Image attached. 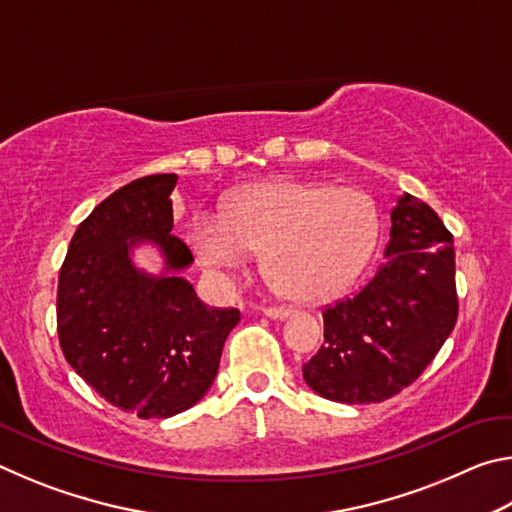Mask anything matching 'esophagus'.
<instances>
[{
  "mask_svg": "<svg viewBox=\"0 0 512 512\" xmlns=\"http://www.w3.org/2000/svg\"><path fill=\"white\" fill-rule=\"evenodd\" d=\"M264 316L273 318V320H284L291 316V309H284V307H266L264 309Z\"/></svg>",
  "mask_w": 512,
  "mask_h": 512,
  "instance_id": "esophagus-1",
  "label": "esophagus"
}]
</instances>
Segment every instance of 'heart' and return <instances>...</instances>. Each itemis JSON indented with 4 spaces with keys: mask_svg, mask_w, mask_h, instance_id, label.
I'll list each match as a JSON object with an SVG mask.
<instances>
[{
    "mask_svg": "<svg viewBox=\"0 0 512 512\" xmlns=\"http://www.w3.org/2000/svg\"><path fill=\"white\" fill-rule=\"evenodd\" d=\"M379 239V212L366 192L327 183L271 180L241 192L223 216L201 214L189 244L214 271L262 250V271L291 300L332 298L354 282Z\"/></svg>",
    "mask_w": 512,
    "mask_h": 512,
    "instance_id": "obj_1",
    "label": "heart"
}]
</instances>
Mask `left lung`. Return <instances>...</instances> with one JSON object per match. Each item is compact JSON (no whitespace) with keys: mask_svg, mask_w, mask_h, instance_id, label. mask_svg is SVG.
Segmentation results:
<instances>
[{"mask_svg":"<svg viewBox=\"0 0 512 512\" xmlns=\"http://www.w3.org/2000/svg\"><path fill=\"white\" fill-rule=\"evenodd\" d=\"M375 277L323 311L325 343L302 366L307 386L341 404L384 402L429 366L458 316L452 232L402 194Z\"/></svg>","mask_w":512,"mask_h":512,"instance_id":"1","label":"left lung"}]
</instances>
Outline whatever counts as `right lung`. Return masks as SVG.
Here are the masks:
<instances>
[{
    "mask_svg": "<svg viewBox=\"0 0 512 512\" xmlns=\"http://www.w3.org/2000/svg\"><path fill=\"white\" fill-rule=\"evenodd\" d=\"M176 173L117 189L76 228L58 275V339L69 366L103 400L137 418H171L210 391L239 309L207 307L180 271L194 262L171 235ZM155 243L160 276L132 264Z\"/></svg>",
    "mask_w": 512,
    "mask_h": 512,
    "instance_id": "add662e5",
    "label": "right lung"
}]
</instances>
